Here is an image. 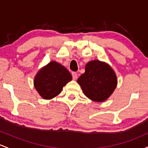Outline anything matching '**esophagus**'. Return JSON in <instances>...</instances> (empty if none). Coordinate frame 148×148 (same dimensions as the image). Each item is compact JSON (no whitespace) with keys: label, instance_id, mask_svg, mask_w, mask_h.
Masks as SVG:
<instances>
[{"label":"esophagus","instance_id":"esophagus-1","mask_svg":"<svg viewBox=\"0 0 148 148\" xmlns=\"http://www.w3.org/2000/svg\"><path fill=\"white\" fill-rule=\"evenodd\" d=\"M72 75L73 79H74V80H76V79H77L78 75H77V74H76V72H72Z\"/></svg>","mask_w":148,"mask_h":148}]
</instances>
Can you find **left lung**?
<instances>
[{
	"instance_id": "obj_1",
	"label": "left lung",
	"mask_w": 148,
	"mask_h": 148,
	"mask_svg": "<svg viewBox=\"0 0 148 148\" xmlns=\"http://www.w3.org/2000/svg\"><path fill=\"white\" fill-rule=\"evenodd\" d=\"M77 83L88 98L97 102H103L114 92L118 79L108 63L94 60L86 64L85 73L78 79Z\"/></svg>"
}]
</instances>
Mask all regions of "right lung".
Instances as JSON below:
<instances>
[{"label": "right lung", "mask_w": 148, "mask_h": 148, "mask_svg": "<svg viewBox=\"0 0 148 148\" xmlns=\"http://www.w3.org/2000/svg\"><path fill=\"white\" fill-rule=\"evenodd\" d=\"M72 76L63 65L51 61L42 67L34 78V86L44 99H51L58 95Z\"/></svg>", "instance_id": "right-lung-1"}]
</instances>
